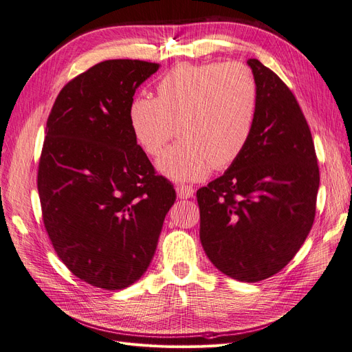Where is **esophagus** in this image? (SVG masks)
<instances>
[{"label": "esophagus", "mask_w": 352, "mask_h": 352, "mask_svg": "<svg viewBox=\"0 0 352 352\" xmlns=\"http://www.w3.org/2000/svg\"><path fill=\"white\" fill-rule=\"evenodd\" d=\"M194 188L190 185H177L176 186V194L180 199H188L194 197Z\"/></svg>", "instance_id": "34e87169"}]
</instances>
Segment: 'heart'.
Here are the masks:
<instances>
[{"label":"heart","instance_id":"obj_1","mask_svg":"<svg viewBox=\"0 0 352 352\" xmlns=\"http://www.w3.org/2000/svg\"><path fill=\"white\" fill-rule=\"evenodd\" d=\"M155 91V98L140 95L131 102L129 123L148 155L162 153L176 132L182 138L158 158L164 176L202 180L247 150L258 111L250 69L238 63L180 65L158 80Z\"/></svg>","mask_w":352,"mask_h":352}]
</instances>
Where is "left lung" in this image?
Returning a JSON list of instances; mask_svg holds the SVG:
<instances>
[{"label":"left lung","mask_w":352,"mask_h":352,"mask_svg":"<svg viewBox=\"0 0 352 352\" xmlns=\"http://www.w3.org/2000/svg\"><path fill=\"white\" fill-rule=\"evenodd\" d=\"M258 111L247 150L197 190L199 239L232 279L258 282L280 272L311 230L320 173L310 127L294 94L250 58Z\"/></svg>","instance_id":"1"}]
</instances>
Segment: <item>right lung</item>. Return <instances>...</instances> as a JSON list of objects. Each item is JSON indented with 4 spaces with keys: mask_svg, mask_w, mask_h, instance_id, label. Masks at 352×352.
<instances>
[{
    "mask_svg": "<svg viewBox=\"0 0 352 352\" xmlns=\"http://www.w3.org/2000/svg\"><path fill=\"white\" fill-rule=\"evenodd\" d=\"M158 67L98 63L60 91L47 122L38 168L45 229L66 267L107 291L141 279L176 201L129 123L135 91Z\"/></svg>",
    "mask_w": 352,
    "mask_h": 352,
    "instance_id": "1",
    "label": "right lung"
}]
</instances>
